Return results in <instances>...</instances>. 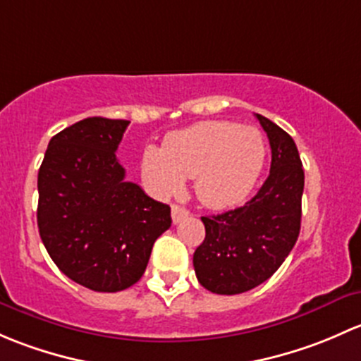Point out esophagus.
Instances as JSON below:
<instances>
[{
    "mask_svg": "<svg viewBox=\"0 0 361 361\" xmlns=\"http://www.w3.org/2000/svg\"><path fill=\"white\" fill-rule=\"evenodd\" d=\"M188 215H189L188 208H184L180 205H172V221H173V224H179V222L184 221Z\"/></svg>",
    "mask_w": 361,
    "mask_h": 361,
    "instance_id": "esophagus-1",
    "label": "esophagus"
}]
</instances>
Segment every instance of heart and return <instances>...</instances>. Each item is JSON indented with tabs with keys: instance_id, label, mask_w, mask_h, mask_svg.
Segmentation results:
<instances>
[{
	"instance_id": "obj_1",
	"label": "heart",
	"mask_w": 361,
	"mask_h": 361,
	"mask_svg": "<svg viewBox=\"0 0 361 361\" xmlns=\"http://www.w3.org/2000/svg\"><path fill=\"white\" fill-rule=\"evenodd\" d=\"M266 142L261 132L231 121H202L172 133L163 149L147 146L140 172L156 196L179 195L185 179L208 208L226 210L243 203L261 177Z\"/></svg>"
}]
</instances>
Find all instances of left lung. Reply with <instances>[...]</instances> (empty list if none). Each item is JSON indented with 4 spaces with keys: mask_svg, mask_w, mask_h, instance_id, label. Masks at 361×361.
<instances>
[{
    "mask_svg": "<svg viewBox=\"0 0 361 361\" xmlns=\"http://www.w3.org/2000/svg\"><path fill=\"white\" fill-rule=\"evenodd\" d=\"M255 116L269 139V176L243 207L202 217L205 240L192 255L200 283L221 295L252 290L273 276L300 231L304 170L299 151L285 130Z\"/></svg>",
    "mask_w": 361,
    "mask_h": 361,
    "instance_id": "8db88e82",
    "label": "left lung"
}]
</instances>
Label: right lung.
<instances>
[{"label":"right lung","instance_id":"right-lung-1","mask_svg":"<svg viewBox=\"0 0 361 361\" xmlns=\"http://www.w3.org/2000/svg\"><path fill=\"white\" fill-rule=\"evenodd\" d=\"M130 121L87 118L51 137L38 172V228L76 283L120 292L140 280L170 207L125 180L116 149Z\"/></svg>","mask_w":361,"mask_h":361}]
</instances>
